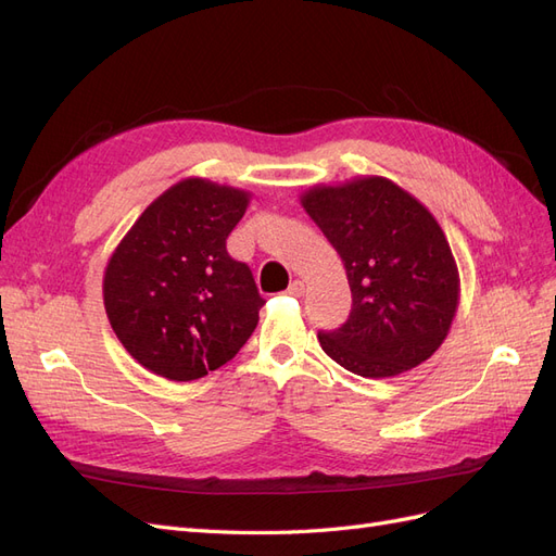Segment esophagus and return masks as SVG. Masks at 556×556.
<instances>
[{
  "label": "esophagus",
  "instance_id": "1",
  "mask_svg": "<svg viewBox=\"0 0 556 556\" xmlns=\"http://www.w3.org/2000/svg\"><path fill=\"white\" fill-rule=\"evenodd\" d=\"M288 292H290L292 296H304V292H306V285H304V280H294V282H290Z\"/></svg>",
  "mask_w": 556,
  "mask_h": 556
}]
</instances>
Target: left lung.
Returning a JSON list of instances; mask_svg holds the SVG:
<instances>
[{
  "label": "left lung",
  "mask_w": 556,
  "mask_h": 556,
  "mask_svg": "<svg viewBox=\"0 0 556 556\" xmlns=\"http://www.w3.org/2000/svg\"><path fill=\"white\" fill-rule=\"evenodd\" d=\"M301 206L339 252L350 292L348 323L317 339L362 378H392L441 348L459 306V271L427 206L382 176L315 185Z\"/></svg>",
  "instance_id": "left-lung-1"
}]
</instances>
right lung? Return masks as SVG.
<instances>
[{"label": "right lung", "mask_w": 556, "mask_h": 556, "mask_svg": "<svg viewBox=\"0 0 556 556\" xmlns=\"http://www.w3.org/2000/svg\"><path fill=\"white\" fill-rule=\"evenodd\" d=\"M250 192L185 178L162 192L104 271V308L117 341L148 371L190 382L227 364L255 331L264 299L227 237Z\"/></svg>", "instance_id": "add662e5"}]
</instances>
